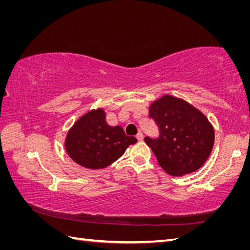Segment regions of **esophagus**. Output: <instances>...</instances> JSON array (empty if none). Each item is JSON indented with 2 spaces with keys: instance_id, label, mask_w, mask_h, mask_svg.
I'll return each mask as SVG.
<instances>
[{
  "instance_id": "obj_1",
  "label": "esophagus",
  "mask_w": 250,
  "mask_h": 250,
  "mask_svg": "<svg viewBox=\"0 0 250 250\" xmlns=\"http://www.w3.org/2000/svg\"><path fill=\"white\" fill-rule=\"evenodd\" d=\"M135 138H137V140H138L139 142H142V141L144 140V137H143V134H142L141 132H139L137 135H135Z\"/></svg>"
}]
</instances>
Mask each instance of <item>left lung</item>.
Returning a JSON list of instances; mask_svg holds the SVG:
<instances>
[{
	"label": "left lung",
	"mask_w": 250,
	"mask_h": 250,
	"mask_svg": "<svg viewBox=\"0 0 250 250\" xmlns=\"http://www.w3.org/2000/svg\"><path fill=\"white\" fill-rule=\"evenodd\" d=\"M149 109L160 134L144 140L161 167L174 176L198 170L214 145V128L208 118L187 101L168 95L154 101Z\"/></svg>",
	"instance_id": "obj_1"
}]
</instances>
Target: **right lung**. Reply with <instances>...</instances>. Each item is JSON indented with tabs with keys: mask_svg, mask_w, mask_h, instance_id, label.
Listing matches in <instances>:
<instances>
[{
	"mask_svg": "<svg viewBox=\"0 0 250 250\" xmlns=\"http://www.w3.org/2000/svg\"><path fill=\"white\" fill-rule=\"evenodd\" d=\"M137 139L128 137L123 128L111 127L99 108L82 116L65 138V150L72 160L88 169H102L122 156Z\"/></svg>",
	"mask_w": 250,
	"mask_h": 250,
	"instance_id": "obj_1",
	"label": "right lung"
}]
</instances>
